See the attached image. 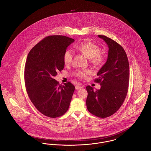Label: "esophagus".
Listing matches in <instances>:
<instances>
[{
    "label": "esophagus",
    "instance_id": "esophagus-1",
    "mask_svg": "<svg viewBox=\"0 0 151 151\" xmlns=\"http://www.w3.org/2000/svg\"><path fill=\"white\" fill-rule=\"evenodd\" d=\"M82 87L79 86V85H78V86H76V87H75V88L76 89H77V90H78V89H80Z\"/></svg>",
    "mask_w": 151,
    "mask_h": 151
}]
</instances>
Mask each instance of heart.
Listing matches in <instances>:
<instances>
[{
    "mask_svg": "<svg viewBox=\"0 0 151 151\" xmlns=\"http://www.w3.org/2000/svg\"><path fill=\"white\" fill-rule=\"evenodd\" d=\"M76 50L80 53L86 55L89 59L91 64L94 65H99L104 62V56L100 52V48L98 45L91 42H84L76 45ZM73 52L71 50H67L63 56V62L65 65H70L72 63ZM91 73V71L87 69H79L75 71L73 75L80 78H86Z\"/></svg>",
    "mask_w": 151,
    "mask_h": 151,
    "instance_id": "b5f03b06",
    "label": "heart"
}]
</instances>
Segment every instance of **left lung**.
<instances>
[{"instance_id": "8db88e82", "label": "left lung", "mask_w": 151, "mask_h": 151, "mask_svg": "<svg viewBox=\"0 0 151 151\" xmlns=\"http://www.w3.org/2000/svg\"><path fill=\"white\" fill-rule=\"evenodd\" d=\"M108 46L106 63L97 73L95 81L101 85L100 89L86 87V100L89 112L100 118L114 114L122 106L127 96L129 80V67L127 55L119 43L106 36L99 35Z\"/></svg>"}]
</instances>
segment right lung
Segmentation results:
<instances>
[{"mask_svg": "<svg viewBox=\"0 0 151 151\" xmlns=\"http://www.w3.org/2000/svg\"><path fill=\"white\" fill-rule=\"evenodd\" d=\"M74 40L65 36H48L27 56L24 68L27 94L36 108L47 117L63 115L70 106L75 86L70 81L61 85L53 77L63 70V53Z\"/></svg>", "mask_w": 151, "mask_h": 151, "instance_id": "1", "label": "right lung"}]
</instances>
